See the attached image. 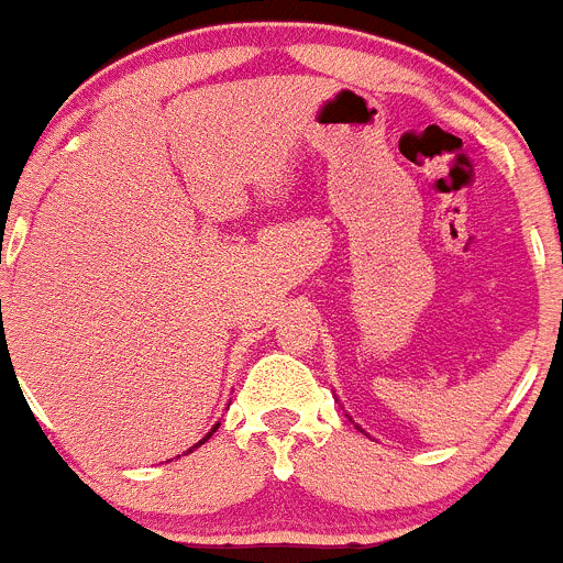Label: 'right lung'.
Segmentation results:
<instances>
[{
	"mask_svg": "<svg viewBox=\"0 0 563 563\" xmlns=\"http://www.w3.org/2000/svg\"><path fill=\"white\" fill-rule=\"evenodd\" d=\"M213 430H217V428H213ZM213 430H210V433H208V435H213ZM208 435H205V439H208ZM205 439H202V441H205ZM202 441H199V444H202Z\"/></svg>",
	"mask_w": 563,
	"mask_h": 563,
	"instance_id": "add662e5",
	"label": "right lung"
}]
</instances>
